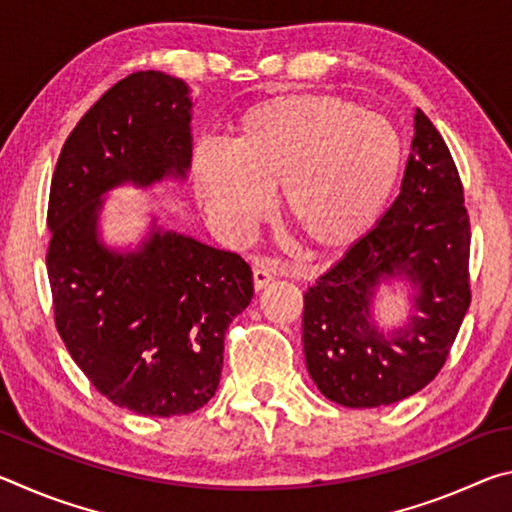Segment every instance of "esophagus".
<instances>
[{"mask_svg":"<svg viewBox=\"0 0 512 512\" xmlns=\"http://www.w3.org/2000/svg\"><path fill=\"white\" fill-rule=\"evenodd\" d=\"M273 282V275L266 271V268H255L253 271V284H255V291H262L266 289L268 284Z\"/></svg>","mask_w":512,"mask_h":512,"instance_id":"obj_1","label":"esophagus"}]
</instances>
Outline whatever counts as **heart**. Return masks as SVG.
<instances>
[{"instance_id":"1","label":"heart","mask_w":512,"mask_h":512,"mask_svg":"<svg viewBox=\"0 0 512 512\" xmlns=\"http://www.w3.org/2000/svg\"><path fill=\"white\" fill-rule=\"evenodd\" d=\"M402 171V142L384 117L336 94H280L241 112L228 146L194 155V192L207 216L244 239L271 212L277 187L291 230L339 250L375 225Z\"/></svg>"}]
</instances>
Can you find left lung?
Segmentation results:
<instances>
[{
	"mask_svg": "<svg viewBox=\"0 0 512 512\" xmlns=\"http://www.w3.org/2000/svg\"><path fill=\"white\" fill-rule=\"evenodd\" d=\"M400 196L368 235L305 293L302 343L318 391L350 409H377L422 391L445 366L470 307V216L447 144L413 115ZM414 287V316L384 333L371 316L381 283Z\"/></svg>",
	"mask_w": 512,
	"mask_h": 512,
	"instance_id": "left-lung-1",
	"label": "left lung"
}]
</instances>
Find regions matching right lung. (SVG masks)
<instances>
[{
    "instance_id": "1",
    "label": "right lung",
    "mask_w": 512,
    "mask_h": 512,
    "mask_svg": "<svg viewBox=\"0 0 512 512\" xmlns=\"http://www.w3.org/2000/svg\"><path fill=\"white\" fill-rule=\"evenodd\" d=\"M192 106L187 83L164 72L121 79L69 133L49 192L47 273L60 339L101 395L155 418L212 400L225 332L253 298V273L237 253L155 219L135 250L101 239L112 189L187 178Z\"/></svg>"
}]
</instances>
